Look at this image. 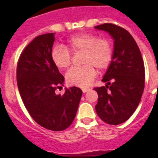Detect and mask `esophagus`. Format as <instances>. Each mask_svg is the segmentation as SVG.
<instances>
[{
  "label": "esophagus",
  "mask_w": 158,
  "mask_h": 158,
  "mask_svg": "<svg viewBox=\"0 0 158 158\" xmlns=\"http://www.w3.org/2000/svg\"><path fill=\"white\" fill-rule=\"evenodd\" d=\"M82 91L84 92V93H87V92L90 91V89H88V88H84V89H82Z\"/></svg>",
  "instance_id": "esophagus-1"
}]
</instances>
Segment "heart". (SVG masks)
Here are the masks:
<instances>
[{"label": "heart", "mask_w": 158, "mask_h": 158, "mask_svg": "<svg viewBox=\"0 0 158 158\" xmlns=\"http://www.w3.org/2000/svg\"><path fill=\"white\" fill-rule=\"evenodd\" d=\"M83 52L81 68H72L66 73V82L70 85L85 88L96 78L97 70H104L110 65L113 57V48L107 38H98L91 33H79L67 41L65 47L53 48L51 57L56 66L65 69L70 65L72 54Z\"/></svg>", "instance_id": "b5f03b06"}]
</instances>
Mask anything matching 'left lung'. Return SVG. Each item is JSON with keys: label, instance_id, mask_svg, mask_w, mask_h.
Instances as JSON below:
<instances>
[{"label": "left lung", "instance_id": "8db88e82", "mask_svg": "<svg viewBox=\"0 0 158 158\" xmlns=\"http://www.w3.org/2000/svg\"><path fill=\"white\" fill-rule=\"evenodd\" d=\"M95 28L110 33L114 39L112 60L97 87L98 101L97 114L109 125H120L135 112L144 89L145 70L142 55L131 34L113 23H103Z\"/></svg>", "mask_w": 158, "mask_h": 158}]
</instances>
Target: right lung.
Listing matches in <instances>:
<instances>
[{"label": "right lung", "mask_w": 158, "mask_h": 158, "mask_svg": "<svg viewBox=\"0 0 158 158\" xmlns=\"http://www.w3.org/2000/svg\"><path fill=\"white\" fill-rule=\"evenodd\" d=\"M55 33L36 37L20 54L17 64V84L21 98L31 117L41 126L61 131L75 118L83 92L77 87L55 91L64 78L52 60Z\"/></svg>", "instance_id": "right-lung-1"}]
</instances>
